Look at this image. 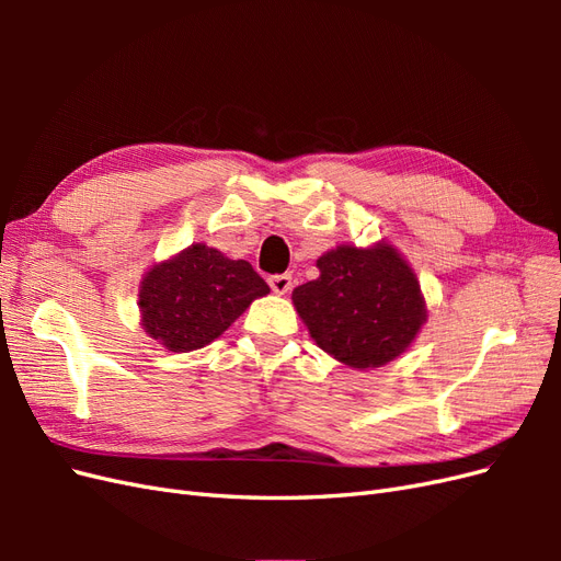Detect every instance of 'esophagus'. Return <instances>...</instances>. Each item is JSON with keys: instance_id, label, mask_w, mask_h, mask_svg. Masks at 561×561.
<instances>
[{"instance_id": "34e87169", "label": "esophagus", "mask_w": 561, "mask_h": 561, "mask_svg": "<svg viewBox=\"0 0 561 561\" xmlns=\"http://www.w3.org/2000/svg\"><path fill=\"white\" fill-rule=\"evenodd\" d=\"M268 285H271V290H274L276 295H285V293H290L293 276L290 274H276V276L268 278Z\"/></svg>"}]
</instances>
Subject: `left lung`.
Here are the masks:
<instances>
[{
    "label": "left lung",
    "instance_id": "1",
    "mask_svg": "<svg viewBox=\"0 0 561 561\" xmlns=\"http://www.w3.org/2000/svg\"><path fill=\"white\" fill-rule=\"evenodd\" d=\"M316 266L320 276L295 287L293 301L322 351L367 369L398 358L414 342L426 304L396 248L339 245Z\"/></svg>",
    "mask_w": 561,
    "mask_h": 561
}]
</instances>
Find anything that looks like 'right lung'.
<instances>
[{
  "label": "right lung",
  "mask_w": 561,
  "mask_h": 561,
  "mask_svg": "<svg viewBox=\"0 0 561 561\" xmlns=\"http://www.w3.org/2000/svg\"><path fill=\"white\" fill-rule=\"evenodd\" d=\"M266 293L268 285L245 260H229L215 248L194 243L145 276L142 328L168 351H196Z\"/></svg>",
  "instance_id": "1"
}]
</instances>
